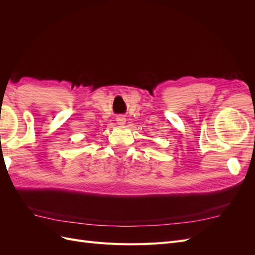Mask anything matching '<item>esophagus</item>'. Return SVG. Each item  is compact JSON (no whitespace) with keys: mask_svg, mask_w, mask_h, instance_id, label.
<instances>
[{"mask_svg":"<svg viewBox=\"0 0 255 255\" xmlns=\"http://www.w3.org/2000/svg\"><path fill=\"white\" fill-rule=\"evenodd\" d=\"M117 122H118V125H125L126 123V118L125 117H118L117 118Z\"/></svg>","mask_w":255,"mask_h":255,"instance_id":"obj_1","label":"esophagus"}]
</instances>
